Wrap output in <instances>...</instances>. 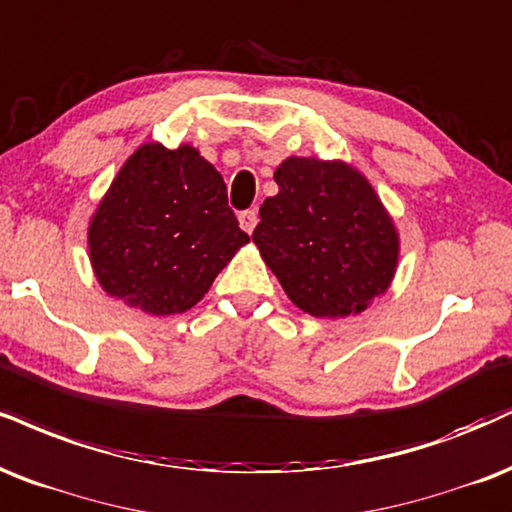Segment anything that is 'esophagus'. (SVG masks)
<instances>
[{
  "instance_id": "1",
  "label": "esophagus",
  "mask_w": 512,
  "mask_h": 512,
  "mask_svg": "<svg viewBox=\"0 0 512 512\" xmlns=\"http://www.w3.org/2000/svg\"><path fill=\"white\" fill-rule=\"evenodd\" d=\"M238 221H240V229L245 233H252L257 226V212L255 209H245V212L238 214Z\"/></svg>"
}]
</instances>
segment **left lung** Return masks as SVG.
Masks as SVG:
<instances>
[{"mask_svg": "<svg viewBox=\"0 0 512 512\" xmlns=\"http://www.w3.org/2000/svg\"><path fill=\"white\" fill-rule=\"evenodd\" d=\"M252 240L293 305L312 317L360 315L389 291L400 238L372 183L341 159L288 157Z\"/></svg>", "mask_w": 512, "mask_h": 512, "instance_id": "8db88e82", "label": "left lung"}]
</instances>
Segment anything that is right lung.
Here are the masks:
<instances>
[{"mask_svg": "<svg viewBox=\"0 0 512 512\" xmlns=\"http://www.w3.org/2000/svg\"><path fill=\"white\" fill-rule=\"evenodd\" d=\"M245 243L250 236L231 212L224 178L193 145H140L88 226L100 286L155 317L200 303Z\"/></svg>", "mask_w": 512, "mask_h": 512, "instance_id": "right-lung-1", "label": "right lung"}]
</instances>
